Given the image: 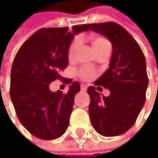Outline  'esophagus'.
<instances>
[{
	"mask_svg": "<svg viewBox=\"0 0 158 158\" xmlns=\"http://www.w3.org/2000/svg\"><path fill=\"white\" fill-rule=\"evenodd\" d=\"M81 90H82V91H86V90H87V85L81 84Z\"/></svg>",
	"mask_w": 158,
	"mask_h": 158,
	"instance_id": "obj_1",
	"label": "esophagus"
}]
</instances>
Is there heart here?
I'll return each mask as SVG.
<instances>
[{"mask_svg": "<svg viewBox=\"0 0 158 158\" xmlns=\"http://www.w3.org/2000/svg\"><path fill=\"white\" fill-rule=\"evenodd\" d=\"M106 42H108V41L103 37H95V38H93L92 43H93L94 50L95 51L98 50L99 48L101 47L103 44H105ZM80 44H81V38L80 37H75L72 40V42L70 43L69 48H68V57H69V59H73L75 57L76 52H77ZM77 75L83 80H91V79L96 77L97 71L95 69H93V68H91V67L84 66V67H81V68L78 69Z\"/></svg>", "mask_w": 158, "mask_h": 158, "instance_id": "1", "label": "heart"}]
</instances>
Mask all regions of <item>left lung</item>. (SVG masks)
<instances>
[{
    "label": "left lung",
    "mask_w": 158,
    "mask_h": 158,
    "mask_svg": "<svg viewBox=\"0 0 158 158\" xmlns=\"http://www.w3.org/2000/svg\"><path fill=\"white\" fill-rule=\"evenodd\" d=\"M88 27L108 37L113 45L109 69L94 83L97 89L88 88L90 120L100 135H120L134 126L144 105L148 85L145 57L122 25L108 22L89 23ZM101 85L110 90V96L101 97L98 90Z\"/></svg>",
    "instance_id": "8db88e82"
}]
</instances>
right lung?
I'll return each mask as SVG.
<instances>
[{
    "label": "right lung",
    "instance_id": "obj_1",
    "mask_svg": "<svg viewBox=\"0 0 158 158\" xmlns=\"http://www.w3.org/2000/svg\"><path fill=\"white\" fill-rule=\"evenodd\" d=\"M88 24L48 27L35 31L20 46L10 71V95L22 125L32 135L50 140L63 135L69 125L74 97L80 91L77 81L66 94L51 92L49 84L68 66V48L75 34L88 31Z\"/></svg>",
    "mask_w": 158,
    "mask_h": 158
}]
</instances>
